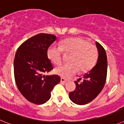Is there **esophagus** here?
Listing matches in <instances>:
<instances>
[{
	"label": "esophagus",
	"instance_id": "1",
	"mask_svg": "<svg viewBox=\"0 0 124 124\" xmlns=\"http://www.w3.org/2000/svg\"><path fill=\"white\" fill-rule=\"evenodd\" d=\"M67 81V80H65V79L64 78H61V82L62 83H66Z\"/></svg>",
	"mask_w": 124,
	"mask_h": 124
}]
</instances>
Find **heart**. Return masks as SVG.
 <instances>
[{
    "instance_id": "obj_1",
    "label": "heart",
    "mask_w": 124,
    "mask_h": 124,
    "mask_svg": "<svg viewBox=\"0 0 124 124\" xmlns=\"http://www.w3.org/2000/svg\"><path fill=\"white\" fill-rule=\"evenodd\" d=\"M63 52L71 54L67 64L62 65L55 69L56 74L63 78H69L76 74L86 73L92 69L96 62L98 51L96 46L79 37L65 39L59 47L51 46L47 49V57L54 64L60 65L63 61Z\"/></svg>"
}]
</instances>
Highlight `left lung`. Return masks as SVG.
<instances>
[{"label":"left lung","instance_id":"obj_1","mask_svg":"<svg viewBox=\"0 0 124 124\" xmlns=\"http://www.w3.org/2000/svg\"><path fill=\"white\" fill-rule=\"evenodd\" d=\"M96 45L98 51L96 64L90 71L75 81V90L69 93L71 101L78 105L88 104L95 99L106 83L108 69L106 53L100 43L96 42Z\"/></svg>","mask_w":124,"mask_h":124}]
</instances>
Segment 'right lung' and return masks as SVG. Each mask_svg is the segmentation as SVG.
<instances>
[{
  "mask_svg": "<svg viewBox=\"0 0 124 124\" xmlns=\"http://www.w3.org/2000/svg\"><path fill=\"white\" fill-rule=\"evenodd\" d=\"M55 40L53 34H36L22 43L15 54L14 76L18 89L35 104L48 101L54 87L61 81L59 75H44L53 69L47 52Z\"/></svg>",
  "mask_w": 124,
  "mask_h": 124,
  "instance_id": "1",
  "label": "right lung"
}]
</instances>
